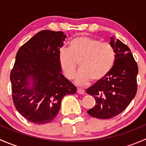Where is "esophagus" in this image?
Returning a JSON list of instances; mask_svg holds the SVG:
<instances>
[{"mask_svg":"<svg viewBox=\"0 0 146 146\" xmlns=\"http://www.w3.org/2000/svg\"><path fill=\"white\" fill-rule=\"evenodd\" d=\"M77 92L80 95H84L85 94V90L81 89V88H77Z\"/></svg>","mask_w":146,"mask_h":146,"instance_id":"obj_1","label":"esophagus"}]
</instances>
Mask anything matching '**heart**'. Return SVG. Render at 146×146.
Instances as JSON below:
<instances>
[{
	"mask_svg": "<svg viewBox=\"0 0 146 146\" xmlns=\"http://www.w3.org/2000/svg\"><path fill=\"white\" fill-rule=\"evenodd\" d=\"M116 53L112 45L100 39L80 36L72 39L68 49L60 48L58 61L64 76L68 80L75 76L79 63L80 70L75 81L79 85H86L91 80L104 79L114 66Z\"/></svg>",
	"mask_w": 146,
	"mask_h": 146,
	"instance_id": "1",
	"label": "heart"
}]
</instances>
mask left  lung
<instances>
[{
  "mask_svg": "<svg viewBox=\"0 0 146 146\" xmlns=\"http://www.w3.org/2000/svg\"><path fill=\"white\" fill-rule=\"evenodd\" d=\"M110 44L116 53L112 69L104 79L86 90L96 102L88 113L98 119H111L119 115L129 106L137 92L138 68L130 48L112 37Z\"/></svg>",
  "mask_w": 146,
  "mask_h": 146,
  "instance_id": "left-lung-1",
  "label": "left lung"
}]
</instances>
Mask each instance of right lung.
Returning a JSON list of instances; mask_svg holds the SVG:
<instances>
[{"label":"right lung","mask_w":146,"mask_h":146,"mask_svg":"<svg viewBox=\"0 0 146 146\" xmlns=\"http://www.w3.org/2000/svg\"><path fill=\"white\" fill-rule=\"evenodd\" d=\"M66 37L61 31H40L16 54L10 72L12 98L16 110L29 122H51L59 111L63 98L76 92L58 64V51ZM29 78L33 82L29 88Z\"/></svg>","instance_id":"1"}]
</instances>
